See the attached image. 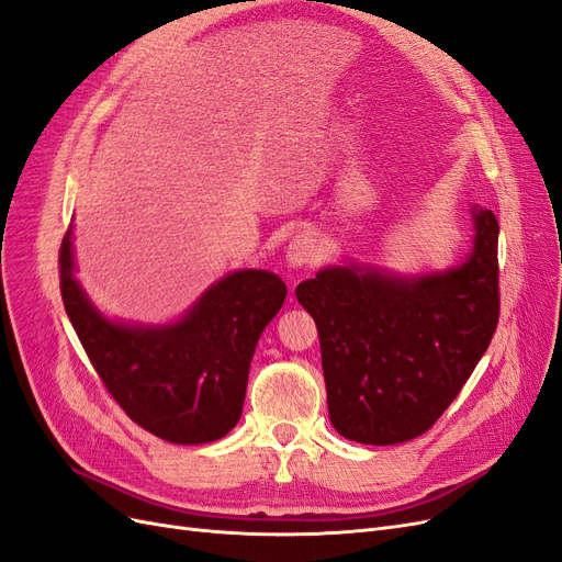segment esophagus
<instances>
[{
    "label": "esophagus",
    "instance_id": "1",
    "mask_svg": "<svg viewBox=\"0 0 562 562\" xmlns=\"http://www.w3.org/2000/svg\"><path fill=\"white\" fill-rule=\"evenodd\" d=\"M319 259H322V243L307 231L296 233L292 243H289V247H286V263L294 268L315 266V263H319Z\"/></svg>",
    "mask_w": 562,
    "mask_h": 562
}]
</instances>
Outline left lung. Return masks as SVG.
Instances as JSON below:
<instances>
[{"label": "left lung", "mask_w": 562, "mask_h": 562, "mask_svg": "<svg viewBox=\"0 0 562 562\" xmlns=\"http://www.w3.org/2000/svg\"><path fill=\"white\" fill-rule=\"evenodd\" d=\"M474 249L443 273L336 266L296 286L319 334L329 418L369 446L425 434L460 394L499 319L495 214L474 205Z\"/></svg>", "instance_id": "obj_1"}]
</instances>
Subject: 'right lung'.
Here are the masks:
<instances>
[{
	"label": "right lung",
	"mask_w": 562,
	"mask_h": 562,
	"mask_svg": "<svg viewBox=\"0 0 562 562\" xmlns=\"http://www.w3.org/2000/svg\"><path fill=\"white\" fill-rule=\"evenodd\" d=\"M67 317L125 415L170 443H210L238 425L257 340L286 286L268 270H235L166 327L102 317L75 278L71 231L60 245Z\"/></svg>",
	"instance_id": "add662e5"
}]
</instances>
